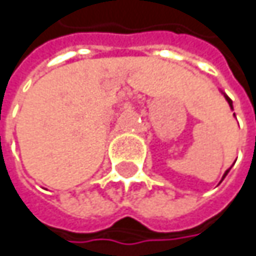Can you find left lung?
I'll use <instances>...</instances> for the list:
<instances>
[{
  "label": "left lung",
  "mask_w": 256,
  "mask_h": 256,
  "mask_svg": "<svg viewBox=\"0 0 256 256\" xmlns=\"http://www.w3.org/2000/svg\"><path fill=\"white\" fill-rule=\"evenodd\" d=\"M224 96H226V99H227V102L230 104V108H231V110H232V100H231V99H230V98H228V96H227V94H224ZM228 172H230V169H228V170H227V172L224 174V176H222V179H224V178H226V176H227V174H228Z\"/></svg>",
  "instance_id": "1"
}]
</instances>
